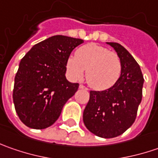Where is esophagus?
Instances as JSON below:
<instances>
[{
    "label": "esophagus",
    "instance_id": "obj_1",
    "mask_svg": "<svg viewBox=\"0 0 158 158\" xmlns=\"http://www.w3.org/2000/svg\"><path fill=\"white\" fill-rule=\"evenodd\" d=\"M79 88L83 89H85V90H88V88H87V87H85V86H84V85H82V84H80V85H79Z\"/></svg>",
    "mask_w": 158,
    "mask_h": 158
}]
</instances>
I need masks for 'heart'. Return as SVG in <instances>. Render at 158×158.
<instances>
[{
	"mask_svg": "<svg viewBox=\"0 0 158 158\" xmlns=\"http://www.w3.org/2000/svg\"><path fill=\"white\" fill-rule=\"evenodd\" d=\"M67 69L74 80L82 79L86 70V81L96 90L112 88L121 76L120 58L105 46L87 44L79 47L76 55L67 60Z\"/></svg>",
	"mask_w": 158,
	"mask_h": 158,
	"instance_id": "b5f03b06",
	"label": "heart"
}]
</instances>
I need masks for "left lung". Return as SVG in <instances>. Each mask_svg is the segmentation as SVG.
I'll use <instances>...</instances> for the list:
<instances>
[{
    "label": "left lung",
    "instance_id": "8db88e82",
    "mask_svg": "<svg viewBox=\"0 0 158 158\" xmlns=\"http://www.w3.org/2000/svg\"><path fill=\"white\" fill-rule=\"evenodd\" d=\"M122 64L121 76L114 86L103 91H89L83 111V122L91 133L102 138H113L127 130L136 118L143 97V73L136 60L118 43L108 42Z\"/></svg>",
    "mask_w": 158,
    "mask_h": 158
}]
</instances>
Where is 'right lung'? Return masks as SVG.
I'll use <instances>...</instances> for the list:
<instances>
[{
    "mask_svg": "<svg viewBox=\"0 0 158 158\" xmlns=\"http://www.w3.org/2000/svg\"><path fill=\"white\" fill-rule=\"evenodd\" d=\"M83 40L57 35L32 46L15 76L13 101L21 121L34 129L52 126L79 83L66 79L67 60Z\"/></svg>",
    "mask_w": 158,
    "mask_h": 158,
    "instance_id": "1",
    "label": "right lung"
}]
</instances>
